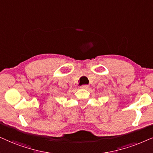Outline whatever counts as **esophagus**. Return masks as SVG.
Here are the masks:
<instances>
[{
  "label": "esophagus",
  "mask_w": 153,
  "mask_h": 153,
  "mask_svg": "<svg viewBox=\"0 0 153 153\" xmlns=\"http://www.w3.org/2000/svg\"><path fill=\"white\" fill-rule=\"evenodd\" d=\"M81 88H82V89H87L89 88V85H82V86L80 87Z\"/></svg>",
  "instance_id": "esophagus-1"
}]
</instances>
